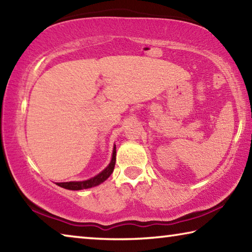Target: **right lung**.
<instances>
[{
	"mask_svg": "<svg viewBox=\"0 0 252 252\" xmlns=\"http://www.w3.org/2000/svg\"><path fill=\"white\" fill-rule=\"evenodd\" d=\"M116 147L113 149L112 153V159H111L110 164L106 167L103 171L96 174L95 177H93L89 180L85 181H70V182H58L57 185L61 188H64L67 190H82V189H89V188L95 187L101 185L102 182H104L106 179H108L111 174H112L114 170V164H116Z\"/></svg>",
	"mask_w": 252,
	"mask_h": 252,
	"instance_id": "1",
	"label": "right lung"
}]
</instances>
